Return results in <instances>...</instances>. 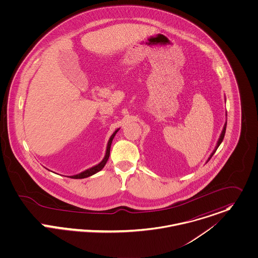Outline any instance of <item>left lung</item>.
<instances>
[{
  "label": "left lung",
  "mask_w": 258,
  "mask_h": 258,
  "mask_svg": "<svg viewBox=\"0 0 258 258\" xmlns=\"http://www.w3.org/2000/svg\"><path fill=\"white\" fill-rule=\"evenodd\" d=\"M226 128H227V121L225 122V124H224V127H223V131H222V134H221V136H220V138H219V140H218V143H217V145H216V147H215V149L213 150V152L211 153V155H210V157L208 158V160H207V162L211 159V157L214 155V153L216 152V150L218 149V147L220 146V144L222 143L223 142V140H224V138H225V134H226Z\"/></svg>",
  "instance_id": "obj_1"
}]
</instances>
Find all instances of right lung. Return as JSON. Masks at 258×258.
I'll list each match as a JSON object with an SVG mask.
<instances>
[{"instance_id": "right-lung-1", "label": "right lung", "mask_w": 258, "mask_h": 258, "mask_svg": "<svg viewBox=\"0 0 258 258\" xmlns=\"http://www.w3.org/2000/svg\"><path fill=\"white\" fill-rule=\"evenodd\" d=\"M118 131H119V128H116L115 132H114V134L111 136V138H110V140H109V142H108V144H107L106 154H105L103 160H102L100 163H98L97 165H95V166H93V167H91V168H89V169H86V170H84V171L80 172V173H78V174H76V175H72V176H68V177H69V178H73V179H83V178H87V177H90V176L96 174L97 172L101 171V170L104 168V166L106 165V163H107V161H108V159H109V157H110V150H111L112 142H113V140H114V138H115V134H116Z\"/></svg>"}]
</instances>
